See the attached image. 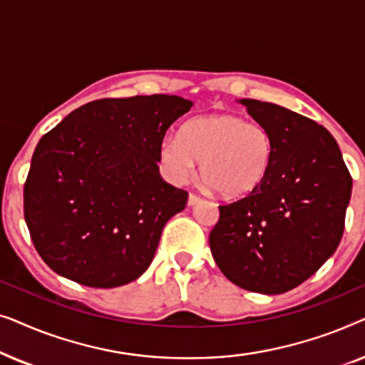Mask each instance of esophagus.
Instances as JSON below:
<instances>
[{
  "label": "esophagus",
  "instance_id": "34e87169",
  "mask_svg": "<svg viewBox=\"0 0 365 365\" xmlns=\"http://www.w3.org/2000/svg\"><path fill=\"white\" fill-rule=\"evenodd\" d=\"M201 196H199V194H194V192H189V197H187V204L189 206H194V204L196 202H199L201 201Z\"/></svg>",
  "mask_w": 365,
  "mask_h": 365
}]
</instances>
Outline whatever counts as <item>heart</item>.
I'll return each instance as SVG.
<instances>
[{
    "mask_svg": "<svg viewBox=\"0 0 365 365\" xmlns=\"http://www.w3.org/2000/svg\"><path fill=\"white\" fill-rule=\"evenodd\" d=\"M161 166L174 182H186L201 169L204 181L227 199L246 197L267 178L274 139L261 123L232 113L189 119L178 136L159 148Z\"/></svg>",
    "mask_w": 365,
    "mask_h": 365,
    "instance_id": "heart-1",
    "label": "heart"
}]
</instances>
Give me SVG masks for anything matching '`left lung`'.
I'll return each mask as SVG.
<instances>
[{"label": "left lung", "mask_w": 365, "mask_h": 365, "mask_svg": "<svg viewBox=\"0 0 365 365\" xmlns=\"http://www.w3.org/2000/svg\"><path fill=\"white\" fill-rule=\"evenodd\" d=\"M241 103L272 134V164L257 191L219 206L209 246L232 284L282 294L336 252L352 178L336 139L321 124L272 103Z\"/></svg>", "instance_id": "left-lung-1"}]
</instances>
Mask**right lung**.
Here are the masks:
<instances>
[{
    "label": "right lung",
    "mask_w": 365,
    "mask_h": 365,
    "mask_svg": "<svg viewBox=\"0 0 365 365\" xmlns=\"http://www.w3.org/2000/svg\"><path fill=\"white\" fill-rule=\"evenodd\" d=\"M179 96L104 98L39 139L24 182V221L59 276L88 287L136 281L187 192L159 174L168 128L191 109Z\"/></svg>",
    "instance_id": "right-lung-1"
}]
</instances>
